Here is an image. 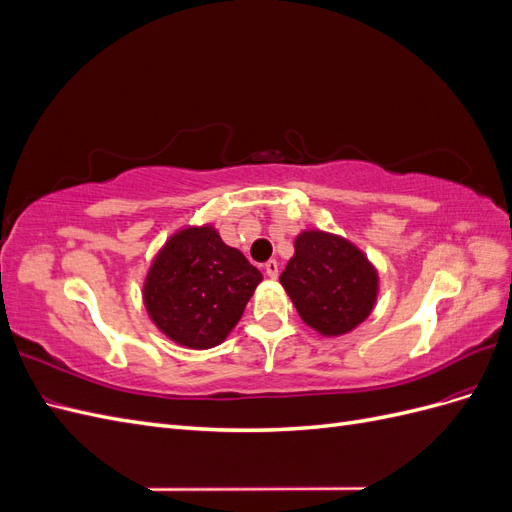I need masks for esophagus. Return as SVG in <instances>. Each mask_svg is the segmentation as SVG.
I'll list each match as a JSON object with an SVG mask.
<instances>
[{
    "mask_svg": "<svg viewBox=\"0 0 512 512\" xmlns=\"http://www.w3.org/2000/svg\"><path fill=\"white\" fill-rule=\"evenodd\" d=\"M265 273H267V277H271V280H275V277L280 275V265H277L275 260H269L265 265Z\"/></svg>",
    "mask_w": 512,
    "mask_h": 512,
    "instance_id": "obj_1",
    "label": "esophagus"
}]
</instances>
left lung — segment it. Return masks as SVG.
I'll return each instance as SVG.
<instances>
[{
	"label": "left lung",
	"mask_w": 512,
	"mask_h": 512,
	"mask_svg": "<svg viewBox=\"0 0 512 512\" xmlns=\"http://www.w3.org/2000/svg\"><path fill=\"white\" fill-rule=\"evenodd\" d=\"M280 284L309 329L322 337H342L374 312L380 273L350 239L305 228L294 237V254Z\"/></svg>",
	"instance_id": "8db88e82"
}]
</instances>
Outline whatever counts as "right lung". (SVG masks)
I'll return each mask as SVG.
<instances>
[{
	"label": "right lung",
	"mask_w": 512,
	"mask_h": 512,
	"mask_svg": "<svg viewBox=\"0 0 512 512\" xmlns=\"http://www.w3.org/2000/svg\"><path fill=\"white\" fill-rule=\"evenodd\" d=\"M262 273L213 224H188L153 256L143 282L149 320L190 350L220 346L237 327Z\"/></svg>",
	"instance_id": "1"
}]
</instances>
